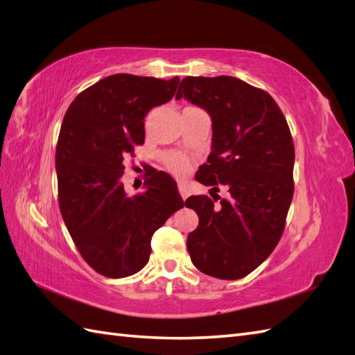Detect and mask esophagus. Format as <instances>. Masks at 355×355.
<instances>
[{
	"mask_svg": "<svg viewBox=\"0 0 355 355\" xmlns=\"http://www.w3.org/2000/svg\"><path fill=\"white\" fill-rule=\"evenodd\" d=\"M178 189H179V194H180V197L184 198V200L189 196V189L187 188V185H185V184H182V182H179V184H178Z\"/></svg>",
	"mask_w": 355,
	"mask_h": 355,
	"instance_id": "1",
	"label": "esophagus"
}]
</instances>
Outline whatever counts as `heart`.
Listing matches in <instances>:
<instances>
[{
	"instance_id": "1",
	"label": "heart",
	"mask_w": 355,
	"mask_h": 355,
	"mask_svg": "<svg viewBox=\"0 0 355 355\" xmlns=\"http://www.w3.org/2000/svg\"><path fill=\"white\" fill-rule=\"evenodd\" d=\"M164 163L168 171H171L175 176H184L189 168V159L179 153L167 154L164 158Z\"/></svg>"
}]
</instances>
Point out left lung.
I'll list each match as a JSON object with an SVG mask.
<instances>
[{
  "instance_id": "left-lung-1",
  "label": "left lung",
  "mask_w": 355,
  "mask_h": 355,
  "mask_svg": "<svg viewBox=\"0 0 355 355\" xmlns=\"http://www.w3.org/2000/svg\"><path fill=\"white\" fill-rule=\"evenodd\" d=\"M180 98L211 116V153L196 180L230 192L219 207L207 196L185 201L198 214V227L187 240L191 261L204 274L239 280L272 253L283 235L295 191L292 133L271 94L239 78L185 77Z\"/></svg>"
}]
</instances>
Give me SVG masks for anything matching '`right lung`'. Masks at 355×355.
Wrapping results in <instances>:
<instances>
[{
	"label": "right lung",
	"mask_w": 355,
	"mask_h": 355,
	"mask_svg": "<svg viewBox=\"0 0 355 355\" xmlns=\"http://www.w3.org/2000/svg\"><path fill=\"white\" fill-rule=\"evenodd\" d=\"M168 81L110 75L81 92L63 116L56 146L58 194L71 239L96 272L133 275L148 263L154 232L184 207L176 182L145 171V191L128 197L124 161L145 142V115L175 96Z\"/></svg>",
	"instance_id": "obj_1"
}]
</instances>
